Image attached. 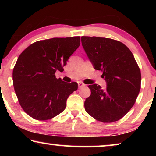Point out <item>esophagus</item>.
Segmentation results:
<instances>
[{
    "label": "esophagus",
    "instance_id": "obj_1",
    "mask_svg": "<svg viewBox=\"0 0 156 156\" xmlns=\"http://www.w3.org/2000/svg\"><path fill=\"white\" fill-rule=\"evenodd\" d=\"M78 87L79 88H81V87H83L85 86V84H83V83H81V82H78Z\"/></svg>",
    "mask_w": 156,
    "mask_h": 156
}]
</instances>
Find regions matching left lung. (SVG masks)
<instances>
[{
    "mask_svg": "<svg viewBox=\"0 0 156 156\" xmlns=\"http://www.w3.org/2000/svg\"><path fill=\"white\" fill-rule=\"evenodd\" d=\"M81 42L107 85L105 90L97 84L88 86L91 94L85 100L84 109L102 122L119 120L135 104L140 90L141 73L135 58L125 44L113 39L82 36Z\"/></svg>",
    "mask_w": 156,
    "mask_h": 156,
    "instance_id": "1",
    "label": "left lung"
}]
</instances>
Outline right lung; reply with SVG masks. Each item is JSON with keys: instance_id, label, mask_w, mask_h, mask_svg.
Wrapping results in <instances>:
<instances>
[{"instance_id": "add662e5", "label": "right lung", "mask_w": 156, "mask_h": 156, "mask_svg": "<svg viewBox=\"0 0 156 156\" xmlns=\"http://www.w3.org/2000/svg\"><path fill=\"white\" fill-rule=\"evenodd\" d=\"M80 36L54 38L30 44L21 53L13 70V84L26 113L38 120L51 119L65 110L78 83L56 78L69 58L78 48Z\"/></svg>"}]
</instances>
